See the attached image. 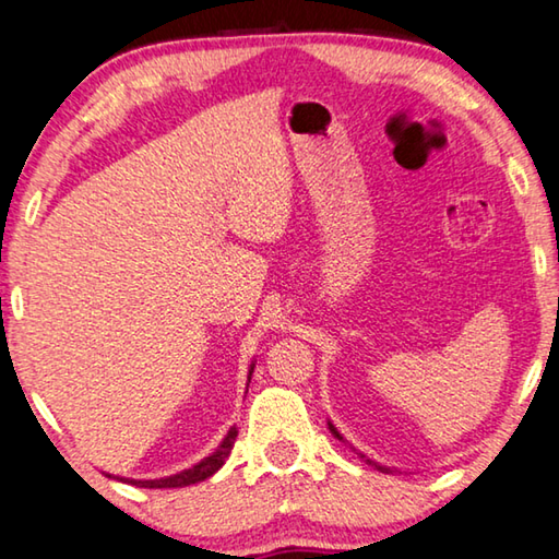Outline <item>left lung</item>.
<instances>
[{"label": "left lung", "instance_id": "obj_1", "mask_svg": "<svg viewBox=\"0 0 559 559\" xmlns=\"http://www.w3.org/2000/svg\"><path fill=\"white\" fill-rule=\"evenodd\" d=\"M328 427H330V431H333V433H335V437H337L340 441H343V437H340V431H337V429L333 427V424H330V421H328ZM367 461H370V459H367ZM370 463H372V466H377V463H374V461H370ZM377 468H380V471H390V468H382V466H377Z\"/></svg>", "mask_w": 559, "mask_h": 559}]
</instances>
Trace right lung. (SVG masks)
<instances>
[{
	"label": "right lung",
	"mask_w": 559,
	"mask_h": 559,
	"mask_svg": "<svg viewBox=\"0 0 559 559\" xmlns=\"http://www.w3.org/2000/svg\"><path fill=\"white\" fill-rule=\"evenodd\" d=\"M251 372H253V365H251V370H249V382H251ZM236 437H239V431H236V427H231L229 433H226L224 441L219 443V447H216V451L212 453V456L202 459L192 468L175 473V476L155 478V480H135V478H120V476H116V478L122 480V484H130V486H138V488H185V486L200 484V480L214 476V473L224 466V461L229 459V453L234 449ZM108 478H112V476H108Z\"/></svg>",
	"instance_id": "1"
}]
</instances>
